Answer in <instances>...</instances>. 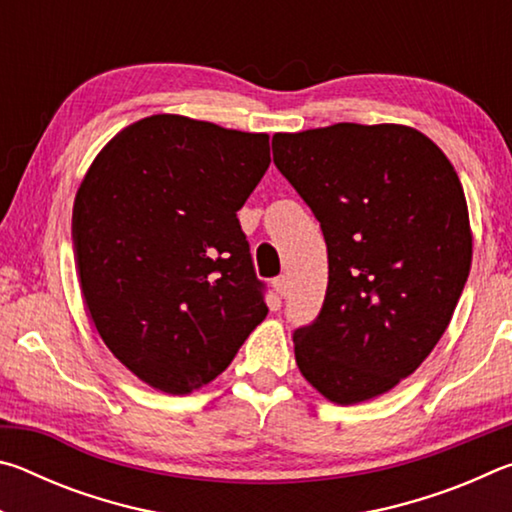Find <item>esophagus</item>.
I'll use <instances>...</instances> for the list:
<instances>
[{
    "instance_id": "esophagus-1",
    "label": "esophagus",
    "mask_w": 512,
    "mask_h": 512,
    "mask_svg": "<svg viewBox=\"0 0 512 512\" xmlns=\"http://www.w3.org/2000/svg\"><path fill=\"white\" fill-rule=\"evenodd\" d=\"M273 289L277 291V296H280V298L287 296V289H289V280H287V275L275 277V280H273Z\"/></svg>"
}]
</instances>
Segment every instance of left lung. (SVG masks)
<instances>
[{
  "label": "left lung",
  "mask_w": 512,
  "mask_h": 512,
  "mask_svg": "<svg viewBox=\"0 0 512 512\" xmlns=\"http://www.w3.org/2000/svg\"><path fill=\"white\" fill-rule=\"evenodd\" d=\"M273 162L327 244L323 309L293 334L302 377L341 406L384 395L436 348L470 275L454 164L411 126L348 121L275 133Z\"/></svg>",
  "instance_id": "1"
}]
</instances>
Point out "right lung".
Returning a JSON list of instances; mask_svg holds the SVG:
<instances>
[{
  "label": "right lung",
  "mask_w": 512,
  "mask_h": 512,
  "mask_svg": "<svg viewBox=\"0 0 512 512\" xmlns=\"http://www.w3.org/2000/svg\"><path fill=\"white\" fill-rule=\"evenodd\" d=\"M268 164L266 133L151 115L121 128L85 173L72 212L85 307L155 391L210 384L268 314L237 219Z\"/></svg>",
  "instance_id": "1"
}]
</instances>
